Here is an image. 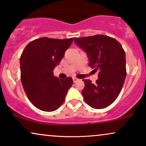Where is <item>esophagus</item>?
Segmentation results:
<instances>
[{
	"label": "esophagus",
	"instance_id": "1",
	"mask_svg": "<svg viewBox=\"0 0 146 146\" xmlns=\"http://www.w3.org/2000/svg\"><path fill=\"white\" fill-rule=\"evenodd\" d=\"M78 80H79V79H78L77 78H73V82H78Z\"/></svg>",
	"mask_w": 146,
	"mask_h": 146
}]
</instances>
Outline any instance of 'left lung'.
<instances>
[{"mask_svg":"<svg viewBox=\"0 0 146 146\" xmlns=\"http://www.w3.org/2000/svg\"><path fill=\"white\" fill-rule=\"evenodd\" d=\"M78 46L83 48L89 58L88 65L98 71L96 83L82 80L84 100L90 107L102 109L116 100L126 77L125 53L117 40L104 35L75 38Z\"/></svg>","mask_w":146,"mask_h":146,"instance_id":"obj_1","label":"left lung"}]
</instances>
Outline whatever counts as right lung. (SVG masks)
<instances>
[{"label": "right lung", "mask_w": 146, "mask_h": 146, "mask_svg": "<svg viewBox=\"0 0 146 146\" xmlns=\"http://www.w3.org/2000/svg\"><path fill=\"white\" fill-rule=\"evenodd\" d=\"M73 40L42 37L30 42L23 50L20 59L21 82L28 99L38 109L54 111L64 102L73 79L61 80L53 71Z\"/></svg>", "instance_id": "right-lung-1"}]
</instances>
